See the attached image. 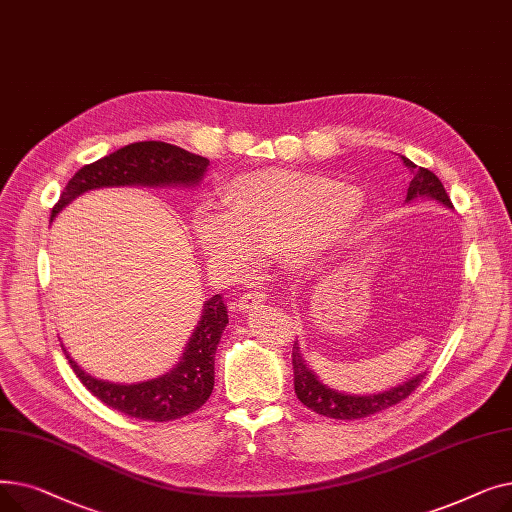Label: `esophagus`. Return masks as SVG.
<instances>
[{"label":"esophagus","mask_w":512,"mask_h":512,"mask_svg":"<svg viewBox=\"0 0 512 512\" xmlns=\"http://www.w3.org/2000/svg\"><path fill=\"white\" fill-rule=\"evenodd\" d=\"M267 294L261 290V288H253V290H247L242 297L238 299V309L240 311H255L257 307H261V303L265 301Z\"/></svg>","instance_id":"obj_1"}]
</instances>
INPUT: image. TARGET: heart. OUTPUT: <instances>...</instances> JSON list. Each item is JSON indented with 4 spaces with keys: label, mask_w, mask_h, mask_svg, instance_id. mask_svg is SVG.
<instances>
[{
    "label": "heart",
    "mask_w": 512,
    "mask_h": 512,
    "mask_svg": "<svg viewBox=\"0 0 512 512\" xmlns=\"http://www.w3.org/2000/svg\"><path fill=\"white\" fill-rule=\"evenodd\" d=\"M226 205L201 203L193 228L205 255L240 272L255 255L301 265L342 240L357 213L353 186L288 170H261L232 180Z\"/></svg>",
    "instance_id": "b5f03b06"
}]
</instances>
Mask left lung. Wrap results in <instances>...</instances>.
Returning <instances> with one entry per match:
<instances>
[{
	"label": "left lung",
	"mask_w": 512,
	"mask_h": 512,
	"mask_svg": "<svg viewBox=\"0 0 512 512\" xmlns=\"http://www.w3.org/2000/svg\"><path fill=\"white\" fill-rule=\"evenodd\" d=\"M402 164H405L413 174L407 201H411L415 197H432V199L444 203L446 207H452V201H450L448 193L444 191V184L440 182V178L434 172H429L427 168H421V166H415L413 161L407 159L405 155H402ZM292 369H294V392H297L299 400L307 409L324 415V417H330V419H363L373 413L386 411V409L398 405L400 400L409 398L421 386V382L425 378V373H421V375H417V378H413L405 384L390 388L382 394H373V396L340 394L336 390L326 388L315 378L311 369L305 365L297 342H294V346H292Z\"/></svg>",
	"instance_id": "obj_1"
}]
</instances>
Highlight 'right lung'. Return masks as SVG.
Returning <instances> with one entry per match:
<instances>
[{
	"mask_svg": "<svg viewBox=\"0 0 512 512\" xmlns=\"http://www.w3.org/2000/svg\"><path fill=\"white\" fill-rule=\"evenodd\" d=\"M209 166V159L188 153L161 141H141L126 145L93 164L80 168L66 184L51 218L72 199L101 186H159V184H197ZM228 324V311L220 294L205 301L203 315L191 342L186 344L180 363L151 382L120 386L95 380L80 369L68 355L70 367L83 386L103 405L128 417L143 421H172L195 413L205 405L213 390V355Z\"/></svg>",
	"mask_w": 512,
	"mask_h": 512,
	"instance_id": "add662e5",
	"label": "right lung"
}]
</instances>
